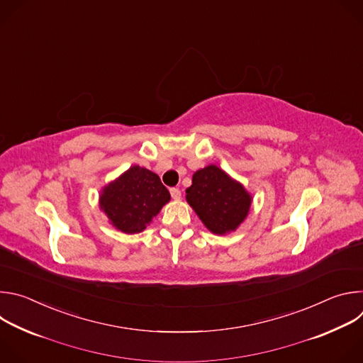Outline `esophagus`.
Instances as JSON below:
<instances>
[{"instance_id":"34e87169","label":"esophagus","mask_w":363,"mask_h":363,"mask_svg":"<svg viewBox=\"0 0 363 363\" xmlns=\"http://www.w3.org/2000/svg\"><path fill=\"white\" fill-rule=\"evenodd\" d=\"M169 192H171V196H172L175 201L181 199V191H179L178 188H171Z\"/></svg>"}]
</instances>
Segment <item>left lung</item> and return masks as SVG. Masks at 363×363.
I'll return each mask as SVG.
<instances>
[{
	"mask_svg": "<svg viewBox=\"0 0 363 363\" xmlns=\"http://www.w3.org/2000/svg\"><path fill=\"white\" fill-rule=\"evenodd\" d=\"M186 201L203 225L217 235L235 231L248 216L251 195L216 165L196 171L186 188Z\"/></svg>",
	"mask_w": 363,
	"mask_h": 363,
	"instance_id": "1",
	"label": "left lung"
}]
</instances>
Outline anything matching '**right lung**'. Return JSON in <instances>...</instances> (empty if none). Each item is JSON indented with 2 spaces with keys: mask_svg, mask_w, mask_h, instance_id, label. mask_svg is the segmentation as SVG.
<instances>
[{
  "mask_svg": "<svg viewBox=\"0 0 363 363\" xmlns=\"http://www.w3.org/2000/svg\"><path fill=\"white\" fill-rule=\"evenodd\" d=\"M171 194L160 177L138 165L101 189L99 205L111 224L122 233H140L169 202Z\"/></svg>",
  "mask_w": 363,
  "mask_h": 363,
  "instance_id": "right-lung-1",
  "label": "right lung"
}]
</instances>
